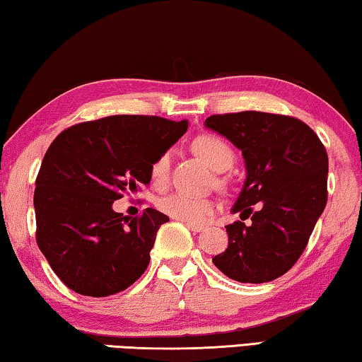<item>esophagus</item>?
<instances>
[{"label": "esophagus", "instance_id": "34e87169", "mask_svg": "<svg viewBox=\"0 0 362 362\" xmlns=\"http://www.w3.org/2000/svg\"><path fill=\"white\" fill-rule=\"evenodd\" d=\"M187 228L192 229L193 233H202V230L206 229V228H204V226H202V224H190V223H187Z\"/></svg>", "mask_w": 362, "mask_h": 362}]
</instances>
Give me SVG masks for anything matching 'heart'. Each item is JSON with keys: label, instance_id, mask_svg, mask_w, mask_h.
<instances>
[{"label": "heart", "instance_id": "obj_1", "mask_svg": "<svg viewBox=\"0 0 362 362\" xmlns=\"http://www.w3.org/2000/svg\"><path fill=\"white\" fill-rule=\"evenodd\" d=\"M197 153L213 167L214 170L224 172L233 167L235 160V154L229 143L218 134L206 133L202 134L193 143ZM170 164L172 154L169 149L156 156L149 165V179L154 188H164L170 177ZM219 183H224V179H219ZM156 206L160 213L170 216L172 219L182 221V223L190 224H203L213 218L218 211V204L209 198H195L185 193H169V195L160 197L156 202Z\"/></svg>", "mask_w": 362, "mask_h": 362}]
</instances>
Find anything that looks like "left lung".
Listing matches in <instances>:
<instances>
[{
    "mask_svg": "<svg viewBox=\"0 0 362 362\" xmlns=\"http://www.w3.org/2000/svg\"><path fill=\"white\" fill-rule=\"evenodd\" d=\"M204 125L233 141L247 167L233 208L240 221L226 226L229 245L213 263L235 281H273L299 260L325 208L327 149L309 125L279 113H218Z\"/></svg>",
    "mask_w": 362,
    "mask_h": 362,
    "instance_id": "left-lung-1",
    "label": "left lung"
}]
</instances>
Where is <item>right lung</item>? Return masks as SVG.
<instances>
[{
  "instance_id": "add662e5",
  "label": "right lung",
  "mask_w": 362,
  "mask_h": 362,
  "mask_svg": "<svg viewBox=\"0 0 362 362\" xmlns=\"http://www.w3.org/2000/svg\"><path fill=\"white\" fill-rule=\"evenodd\" d=\"M187 128V120L110 115L53 139L35 179V240L74 293L117 294L148 268L156 234L169 218L153 208L123 218L112 204L148 187L151 163Z\"/></svg>"
}]
</instances>
